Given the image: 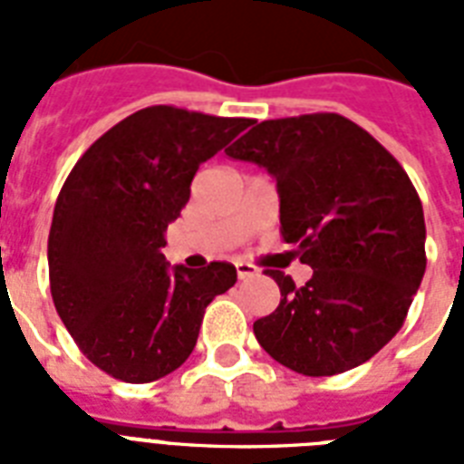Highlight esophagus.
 <instances>
[{
    "mask_svg": "<svg viewBox=\"0 0 464 464\" xmlns=\"http://www.w3.org/2000/svg\"><path fill=\"white\" fill-rule=\"evenodd\" d=\"M236 275H238V279H253V276H257V267H253L250 262H236Z\"/></svg>",
    "mask_w": 464,
    "mask_h": 464,
    "instance_id": "obj_1",
    "label": "esophagus"
}]
</instances>
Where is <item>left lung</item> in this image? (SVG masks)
<instances>
[{
    "label": "left lung",
    "instance_id": "obj_1",
    "mask_svg": "<svg viewBox=\"0 0 464 464\" xmlns=\"http://www.w3.org/2000/svg\"><path fill=\"white\" fill-rule=\"evenodd\" d=\"M226 154L275 175L282 238L313 267L304 286L267 269L282 301L255 320L262 349L313 378L366 363L400 332L426 269L424 209L410 175L337 112L265 120Z\"/></svg>",
    "mask_w": 464,
    "mask_h": 464
}]
</instances>
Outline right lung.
Listing matches in <instances>:
<instances>
[{
    "label": "right lung",
    "mask_w": 464,
    "mask_h": 464,
    "mask_svg": "<svg viewBox=\"0 0 464 464\" xmlns=\"http://www.w3.org/2000/svg\"><path fill=\"white\" fill-rule=\"evenodd\" d=\"M253 120L151 105L86 149L62 185L47 238L50 291L86 359L112 378L151 382L180 368L207 305L236 284V267L189 272L160 253L199 163Z\"/></svg>",
    "instance_id": "obj_1"
}]
</instances>
